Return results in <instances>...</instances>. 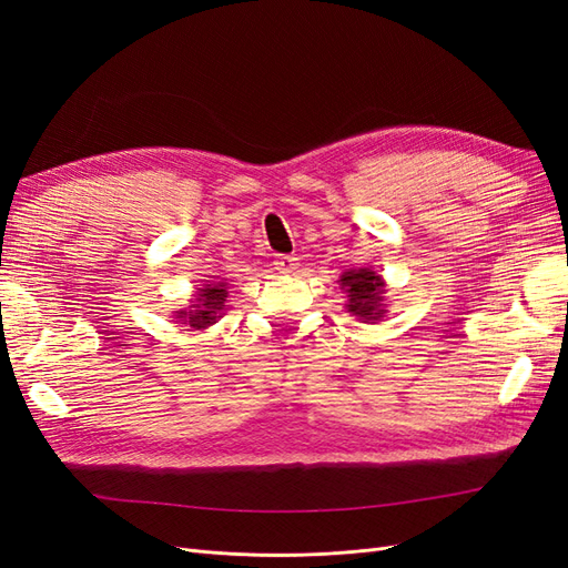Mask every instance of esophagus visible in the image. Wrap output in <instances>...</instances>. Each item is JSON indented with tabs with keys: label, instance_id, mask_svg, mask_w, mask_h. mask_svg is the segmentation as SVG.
Returning a JSON list of instances; mask_svg holds the SVG:
<instances>
[{
	"label": "esophagus",
	"instance_id": "1",
	"mask_svg": "<svg viewBox=\"0 0 568 568\" xmlns=\"http://www.w3.org/2000/svg\"><path fill=\"white\" fill-rule=\"evenodd\" d=\"M298 257H294V255H274V270H280V272H294L296 267H298Z\"/></svg>",
	"mask_w": 568,
	"mask_h": 568
}]
</instances>
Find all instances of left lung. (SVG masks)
Masks as SVG:
<instances>
[{
  "instance_id": "1",
  "label": "left lung",
  "mask_w": 568,
  "mask_h": 568,
  "mask_svg": "<svg viewBox=\"0 0 568 568\" xmlns=\"http://www.w3.org/2000/svg\"><path fill=\"white\" fill-rule=\"evenodd\" d=\"M343 286H348V311L363 320L379 317L382 311V277L369 270L346 272L341 277Z\"/></svg>"
}]
</instances>
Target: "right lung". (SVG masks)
Here are the masks:
<instances>
[{"instance_id":"obj_1","label":"right lung","mask_w":568,"mask_h":568,"mask_svg":"<svg viewBox=\"0 0 568 568\" xmlns=\"http://www.w3.org/2000/svg\"><path fill=\"white\" fill-rule=\"evenodd\" d=\"M225 298H227V294L220 284L217 286H205V288H201V298H199L201 311L194 313V315H189V317H186V313H180V315L189 322V326H194V329H203V326H209V324L215 322V313L222 311V303H225Z\"/></svg>"}]
</instances>
